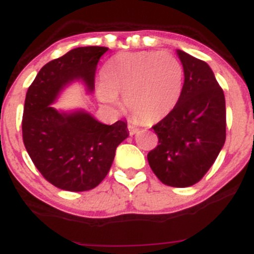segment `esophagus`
Instances as JSON below:
<instances>
[{
	"label": "esophagus",
	"mask_w": 254,
	"mask_h": 254,
	"mask_svg": "<svg viewBox=\"0 0 254 254\" xmlns=\"http://www.w3.org/2000/svg\"><path fill=\"white\" fill-rule=\"evenodd\" d=\"M127 129H129V134H130V135H134V134H136V132H137V130H139V129H137V127H135L134 125H131V124H129V125H127Z\"/></svg>",
	"instance_id": "obj_1"
}]
</instances>
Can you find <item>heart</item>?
<instances>
[{
	"mask_svg": "<svg viewBox=\"0 0 254 254\" xmlns=\"http://www.w3.org/2000/svg\"><path fill=\"white\" fill-rule=\"evenodd\" d=\"M101 75L99 101L117 109L119 98H124L127 111L145 124L170 114L183 88L182 64L167 51L118 54L104 65Z\"/></svg>",
	"mask_w": 254,
	"mask_h": 254,
	"instance_id": "obj_1",
	"label": "heart"
}]
</instances>
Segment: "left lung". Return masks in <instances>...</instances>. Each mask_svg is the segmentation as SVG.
I'll return each instance as SVG.
<instances>
[{"label":"left lung","instance_id":"1","mask_svg":"<svg viewBox=\"0 0 254 254\" xmlns=\"http://www.w3.org/2000/svg\"><path fill=\"white\" fill-rule=\"evenodd\" d=\"M184 83L178 103L153 125L157 147L148 165L163 184L186 188L198 183L214 165L226 139L224 91L205 61L177 50Z\"/></svg>","mask_w":254,"mask_h":254}]
</instances>
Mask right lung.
I'll return each mask as SVG.
<instances>
[{
    "label": "right lung",
    "mask_w": 254,
    "mask_h": 254,
    "mask_svg": "<svg viewBox=\"0 0 254 254\" xmlns=\"http://www.w3.org/2000/svg\"><path fill=\"white\" fill-rule=\"evenodd\" d=\"M108 48L82 47L50 61L28 88L23 112V142L43 177L68 191L93 189L106 178L115 150L129 136L127 124H103L88 112L54 108L61 92L79 81L94 89L97 64Z\"/></svg>",
    "instance_id": "add662e5"
}]
</instances>
